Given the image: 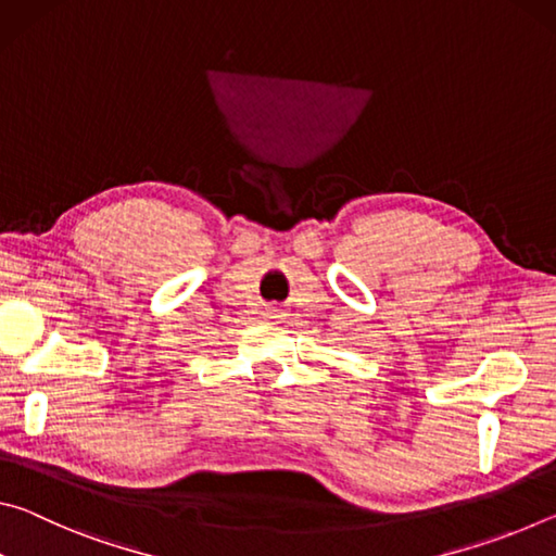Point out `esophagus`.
Instances as JSON below:
<instances>
[{
	"label": "esophagus",
	"instance_id": "34e87169",
	"mask_svg": "<svg viewBox=\"0 0 556 556\" xmlns=\"http://www.w3.org/2000/svg\"><path fill=\"white\" fill-rule=\"evenodd\" d=\"M267 314L277 318V316H281V308H279V306H269V308H267Z\"/></svg>",
	"mask_w": 556,
	"mask_h": 556
}]
</instances>
